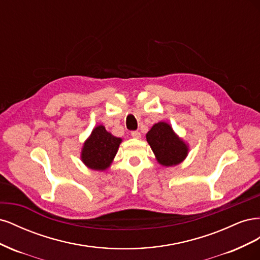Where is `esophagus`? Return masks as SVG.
Returning a JSON list of instances; mask_svg holds the SVG:
<instances>
[{"label": "esophagus", "instance_id": "1", "mask_svg": "<svg viewBox=\"0 0 260 260\" xmlns=\"http://www.w3.org/2000/svg\"><path fill=\"white\" fill-rule=\"evenodd\" d=\"M131 137L135 138V139H140L141 133L139 131H131Z\"/></svg>", "mask_w": 260, "mask_h": 260}]
</instances>
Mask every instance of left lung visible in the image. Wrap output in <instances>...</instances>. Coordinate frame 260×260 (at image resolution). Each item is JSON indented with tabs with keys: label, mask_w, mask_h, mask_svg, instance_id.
<instances>
[{
	"label": "left lung",
	"mask_w": 260,
	"mask_h": 260,
	"mask_svg": "<svg viewBox=\"0 0 260 260\" xmlns=\"http://www.w3.org/2000/svg\"><path fill=\"white\" fill-rule=\"evenodd\" d=\"M146 140L162 166H175L187 155V146L166 122L155 123L147 132Z\"/></svg>",
	"instance_id": "8db88e82"
}]
</instances>
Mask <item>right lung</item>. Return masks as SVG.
I'll list each match as a JSON object with an SVG mask.
<instances>
[{
    "mask_svg": "<svg viewBox=\"0 0 260 260\" xmlns=\"http://www.w3.org/2000/svg\"><path fill=\"white\" fill-rule=\"evenodd\" d=\"M120 142L121 139L112 136L103 125H99L85 141L81 154L82 161L94 170L106 169L114 159Z\"/></svg>",
    "mask_w": 260,
    "mask_h": 260,
    "instance_id": "right-lung-1",
    "label": "right lung"
}]
</instances>
